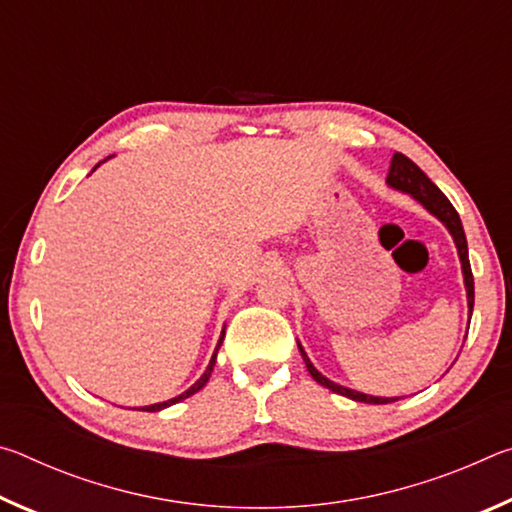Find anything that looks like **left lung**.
Masks as SVG:
<instances>
[{"label": "left lung", "mask_w": 512, "mask_h": 512, "mask_svg": "<svg viewBox=\"0 0 512 512\" xmlns=\"http://www.w3.org/2000/svg\"><path fill=\"white\" fill-rule=\"evenodd\" d=\"M386 185L397 189V192L409 194L411 198H415L424 210L429 214L436 216V219L445 225L449 235H452L456 250H458V259H461V271H463V284H465V293H467V316L472 318V309H474V277H472V268H470V257H467V239H465V230L461 223V216L454 210V205L447 201V196L440 192V189L431 183L418 164L413 160L406 158L404 153H393L391 160V169H388L386 176ZM298 350L302 354V361L309 370V375L314 377L320 386L329 388L332 393H339L343 397H350L354 402H366V404H388L395 402L397 397H377V395H366L359 391H352V388H345L336 381L327 379L325 375H320L316 370L314 363L309 361L307 352L302 350V345L298 343Z\"/></svg>", "instance_id": "left-lung-1"}]
</instances>
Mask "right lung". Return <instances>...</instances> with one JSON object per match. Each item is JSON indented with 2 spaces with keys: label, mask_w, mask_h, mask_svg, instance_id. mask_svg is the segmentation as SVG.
Here are the masks:
<instances>
[{
  "label": "right lung",
  "mask_w": 512,
  "mask_h": 512,
  "mask_svg": "<svg viewBox=\"0 0 512 512\" xmlns=\"http://www.w3.org/2000/svg\"><path fill=\"white\" fill-rule=\"evenodd\" d=\"M112 158V155H110ZM106 162V160H103ZM101 164V162H99ZM97 164V167H99ZM94 167V169H97ZM92 169V171H94ZM223 336H225V327H223V332H221V339H219V343H216V350H214V354H212V359H210V363H207V368H205V372L201 377H198L192 386L187 388L185 393H180V395H176V397H171V400H167V402H158V404H151V406H140V409L137 411H149V413H155V411H162V409H167V406H171V404H178V402H183V400H187V397H192L194 393H198L201 391V388L207 384V381H210V377H212V370H214V363H216V352H219V348H221V343H223Z\"/></svg>",
  "instance_id": "obj_1"
}]
</instances>
